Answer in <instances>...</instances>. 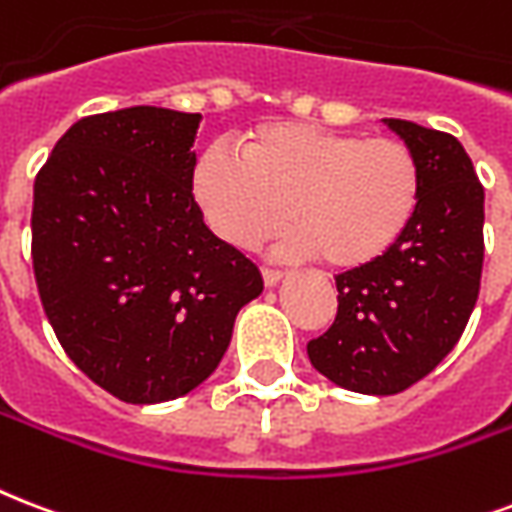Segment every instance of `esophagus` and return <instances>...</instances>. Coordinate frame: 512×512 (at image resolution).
Returning <instances> with one entry per match:
<instances>
[{
  "label": "esophagus",
  "instance_id": "obj_1",
  "mask_svg": "<svg viewBox=\"0 0 512 512\" xmlns=\"http://www.w3.org/2000/svg\"><path fill=\"white\" fill-rule=\"evenodd\" d=\"M282 271H276V268H263V282L265 287H276V284L282 282Z\"/></svg>",
  "mask_w": 512,
  "mask_h": 512
}]
</instances>
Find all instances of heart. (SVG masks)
<instances>
[{
	"mask_svg": "<svg viewBox=\"0 0 512 512\" xmlns=\"http://www.w3.org/2000/svg\"><path fill=\"white\" fill-rule=\"evenodd\" d=\"M419 163L386 136L271 120L241 136V158L212 144L193 169V198L225 244L255 249L287 220L279 255H322L349 271L384 257L416 217Z\"/></svg>",
	"mask_w": 512,
	"mask_h": 512,
	"instance_id": "heart-1",
	"label": "heart"
}]
</instances>
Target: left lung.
<instances>
[{
	"mask_svg": "<svg viewBox=\"0 0 512 512\" xmlns=\"http://www.w3.org/2000/svg\"><path fill=\"white\" fill-rule=\"evenodd\" d=\"M419 163L421 195L403 239L335 276L338 314L308 360L360 395H397L438 368L473 314L483 268V187L459 139L384 117Z\"/></svg>",
	"mask_w": 512,
	"mask_h": 512,
	"instance_id": "8db88e82",
	"label": "left lung"
}]
</instances>
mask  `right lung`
<instances>
[{
	"mask_svg": "<svg viewBox=\"0 0 512 512\" xmlns=\"http://www.w3.org/2000/svg\"><path fill=\"white\" fill-rule=\"evenodd\" d=\"M201 115L77 120L34 182L31 260L58 341L93 384L152 405L204 384L263 276L193 198Z\"/></svg>",
	"mask_w": 512,
	"mask_h": 512,
	"instance_id": "right-lung-1",
	"label": "right lung"
}]
</instances>
